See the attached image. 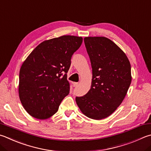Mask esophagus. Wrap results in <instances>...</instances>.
<instances>
[{
    "label": "esophagus",
    "instance_id": "1",
    "mask_svg": "<svg viewBox=\"0 0 151 151\" xmlns=\"http://www.w3.org/2000/svg\"><path fill=\"white\" fill-rule=\"evenodd\" d=\"M73 86L74 87H76V86H77L78 85V83H73Z\"/></svg>",
    "mask_w": 151,
    "mask_h": 151
}]
</instances>
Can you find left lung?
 Instances as JSON below:
<instances>
[{
  "instance_id": "left-lung-1",
  "label": "left lung",
  "mask_w": 151,
  "mask_h": 151,
  "mask_svg": "<svg viewBox=\"0 0 151 151\" xmlns=\"http://www.w3.org/2000/svg\"><path fill=\"white\" fill-rule=\"evenodd\" d=\"M84 42L92 68V84L76 102L85 116L99 120L110 116L123 102L131 82V65L124 52L108 38L86 37Z\"/></svg>"
}]
</instances>
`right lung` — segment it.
I'll use <instances>...</instances> for the list:
<instances>
[{
  "label": "right lung",
  "instance_id": "obj_1",
  "mask_svg": "<svg viewBox=\"0 0 151 151\" xmlns=\"http://www.w3.org/2000/svg\"><path fill=\"white\" fill-rule=\"evenodd\" d=\"M83 37L74 35L46 40L38 45L23 63L19 74V97L32 117L47 119L58 111L70 91L67 73L73 53Z\"/></svg>",
  "mask_w": 151,
  "mask_h": 151
}]
</instances>
